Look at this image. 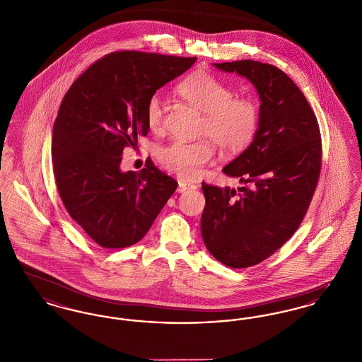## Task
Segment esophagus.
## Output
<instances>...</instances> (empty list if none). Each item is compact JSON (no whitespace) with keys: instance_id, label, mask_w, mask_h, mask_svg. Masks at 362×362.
I'll use <instances>...</instances> for the list:
<instances>
[{"instance_id":"obj_1","label":"esophagus","mask_w":362,"mask_h":362,"mask_svg":"<svg viewBox=\"0 0 362 362\" xmlns=\"http://www.w3.org/2000/svg\"><path fill=\"white\" fill-rule=\"evenodd\" d=\"M195 189V186H194V185H189V183H186V182H179L177 192H186V191H189V189Z\"/></svg>"}]
</instances>
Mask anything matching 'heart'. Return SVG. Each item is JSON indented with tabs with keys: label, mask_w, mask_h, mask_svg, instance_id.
Segmentation results:
<instances>
[{
	"label": "heart",
	"mask_w": 362,
	"mask_h": 362,
	"mask_svg": "<svg viewBox=\"0 0 362 362\" xmlns=\"http://www.w3.org/2000/svg\"><path fill=\"white\" fill-rule=\"evenodd\" d=\"M179 96L204 114L198 136L213 141L228 155L245 151L258 134L260 108L251 99L235 98V92L223 80L207 70H195L176 86ZM161 99L153 95L145 108V121L151 130L163 124ZM213 151L206 141H175L157 151V160L168 171L183 179L198 177L210 161Z\"/></svg>",
	"instance_id": "b5f03b06"
}]
</instances>
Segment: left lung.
I'll return each instance as SVG.
<instances>
[{"label":"left lung","mask_w":362,"mask_h":362,"mask_svg":"<svg viewBox=\"0 0 362 362\" xmlns=\"http://www.w3.org/2000/svg\"><path fill=\"white\" fill-rule=\"evenodd\" d=\"M213 65L250 80L262 102L257 137L223 170L244 186L202 183L204 243L225 266L244 269L272 257L301 224L320 176L322 138L310 103L286 73L251 59Z\"/></svg>","instance_id":"obj_1"}]
</instances>
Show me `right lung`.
Returning <instances> with one entry per match:
<instances>
[{
	"mask_svg": "<svg viewBox=\"0 0 362 362\" xmlns=\"http://www.w3.org/2000/svg\"><path fill=\"white\" fill-rule=\"evenodd\" d=\"M195 57L115 52L71 84L52 129V168L70 217L103 248L141 240L177 187L151 164L122 173L126 146L146 136L145 108L156 90L183 74Z\"/></svg>",
	"mask_w": 362,
	"mask_h": 362,
	"instance_id": "add662e5",
	"label": "right lung"
}]
</instances>
